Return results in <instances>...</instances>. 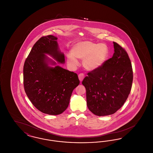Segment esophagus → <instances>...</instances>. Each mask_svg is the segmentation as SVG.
<instances>
[{
    "label": "esophagus",
    "instance_id": "1",
    "mask_svg": "<svg viewBox=\"0 0 153 153\" xmlns=\"http://www.w3.org/2000/svg\"><path fill=\"white\" fill-rule=\"evenodd\" d=\"M84 77H85V76H84V74L83 73H80V74H79V80H80L81 82L83 80Z\"/></svg>",
    "mask_w": 153,
    "mask_h": 153
}]
</instances>
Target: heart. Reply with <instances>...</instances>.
Segmentation results:
<instances>
[{
	"mask_svg": "<svg viewBox=\"0 0 153 153\" xmlns=\"http://www.w3.org/2000/svg\"><path fill=\"white\" fill-rule=\"evenodd\" d=\"M71 53L66 57L69 65L72 67L78 65L77 58L83 60V66L87 70L92 71L100 68L105 63L109 55V49L106 44L83 41L75 44Z\"/></svg>",
	"mask_w": 153,
	"mask_h": 153,
	"instance_id": "obj_1",
	"label": "heart"
}]
</instances>
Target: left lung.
I'll use <instances>...</instances> for the list:
<instances>
[{
  "label": "left lung",
  "instance_id": "left-lung-1",
  "mask_svg": "<svg viewBox=\"0 0 153 153\" xmlns=\"http://www.w3.org/2000/svg\"><path fill=\"white\" fill-rule=\"evenodd\" d=\"M113 43L112 57L100 68L88 73L82 82L86 89L88 108L97 116L115 113L131 91L133 72L130 59L124 49Z\"/></svg>",
  "mask_w": 153,
  "mask_h": 153
}]
</instances>
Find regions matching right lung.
<instances>
[{"instance_id":"1","label":"right lung","mask_w":153,"mask_h":153,"mask_svg":"<svg viewBox=\"0 0 153 153\" xmlns=\"http://www.w3.org/2000/svg\"><path fill=\"white\" fill-rule=\"evenodd\" d=\"M57 39L51 35L39 39L23 66L24 88L30 102L36 109L51 115L65 111L73 89L80 84L76 73L59 66H49L56 62L46 54L58 63H65L64 54L59 50Z\"/></svg>"}]
</instances>
